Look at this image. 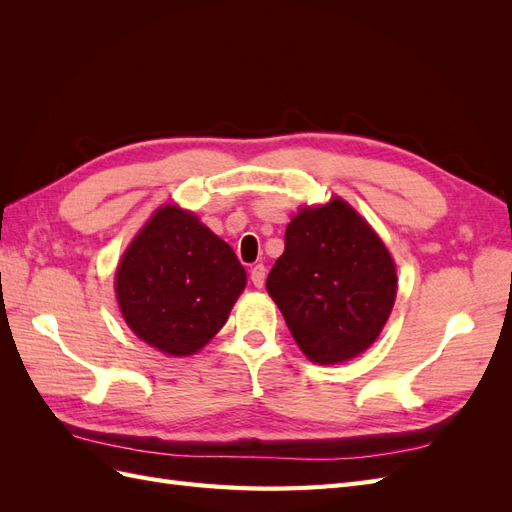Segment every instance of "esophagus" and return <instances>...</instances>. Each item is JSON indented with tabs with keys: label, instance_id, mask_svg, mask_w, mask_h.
Instances as JSON below:
<instances>
[{
	"label": "esophagus",
	"instance_id": "obj_1",
	"mask_svg": "<svg viewBox=\"0 0 512 512\" xmlns=\"http://www.w3.org/2000/svg\"><path fill=\"white\" fill-rule=\"evenodd\" d=\"M265 277H267V269H265V265H256V267H252V271H250V280H252V284H254L256 288H262V286H265Z\"/></svg>",
	"mask_w": 512,
	"mask_h": 512
}]
</instances>
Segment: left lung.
Masks as SVG:
<instances>
[{"mask_svg":"<svg viewBox=\"0 0 512 512\" xmlns=\"http://www.w3.org/2000/svg\"><path fill=\"white\" fill-rule=\"evenodd\" d=\"M267 290L299 348L331 365L376 342L393 309L397 273L376 232L333 198L294 215Z\"/></svg>","mask_w":512,"mask_h":512,"instance_id":"8db88e82","label":"left lung"}]
</instances>
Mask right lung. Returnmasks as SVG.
<instances>
[{
  "instance_id": "add662e5",
  "label": "right lung",
  "mask_w": 512,
  "mask_h": 512,
  "mask_svg": "<svg viewBox=\"0 0 512 512\" xmlns=\"http://www.w3.org/2000/svg\"><path fill=\"white\" fill-rule=\"evenodd\" d=\"M245 286L232 247L192 213L162 207L117 269V301L128 327L166 354L203 348L222 329Z\"/></svg>"
}]
</instances>
